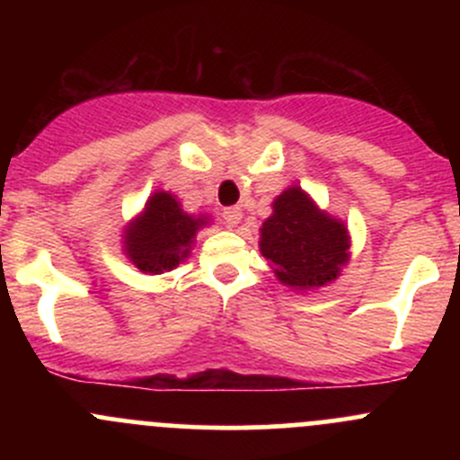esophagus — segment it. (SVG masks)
I'll list each match as a JSON object with an SVG mask.
<instances>
[{"instance_id": "1", "label": "esophagus", "mask_w": 460, "mask_h": 460, "mask_svg": "<svg viewBox=\"0 0 460 460\" xmlns=\"http://www.w3.org/2000/svg\"><path fill=\"white\" fill-rule=\"evenodd\" d=\"M222 217H225V222L229 226L240 225V220H243V208H240V207H226L225 211H222Z\"/></svg>"}]
</instances>
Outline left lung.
<instances>
[{
  "label": "left lung",
  "mask_w": 460,
  "mask_h": 460,
  "mask_svg": "<svg viewBox=\"0 0 460 460\" xmlns=\"http://www.w3.org/2000/svg\"><path fill=\"white\" fill-rule=\"evenodd\" d=\"M271 208L258 247L278 282L300 294L336 282L351 258L345 222L323 211L298 184L276 196Z\"/></svg>",
  "instance_id": "8db88e82"
}]
</instances>
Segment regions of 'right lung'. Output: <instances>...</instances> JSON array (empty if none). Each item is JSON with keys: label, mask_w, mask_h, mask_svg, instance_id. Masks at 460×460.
<instances>
[{"label": "right lung", "mask_w": 460, "mask_h": 460, "mask_svg": "<svg viewBox=\"0 0 460 460\" xmlns=\"http://www.w3.org/2000/svg\"><path fill=\"white\" fill-rule=\"evenodd\" d=\"M211 217L187 213L171 191H153L144 208L122 231V252L142 273H164L191 256L198 231Z\"/></svg>", "instance_id": "1"}]
</instances>
